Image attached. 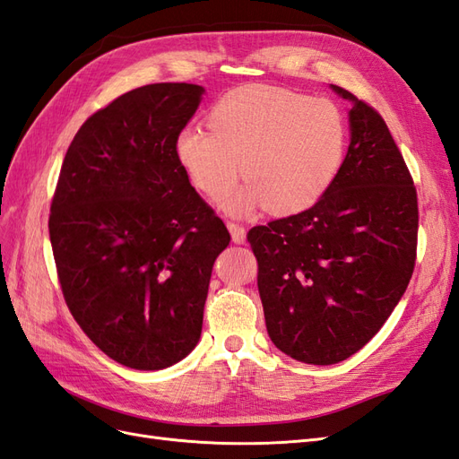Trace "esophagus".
<instances>
[{
    "label": "esophagus",
    "mask_w": 459,
    "mask_h": 459,
    "mask_svg": "<svg viewBox=\"0 0 459 459\" xmlns=\"http://www.w3.org/2000/svg\"><path fill=\"white\" fill-rule=\"evenodd\" d=\"M227 227L230 230V237H232V242L234 244H242L246 240V229L240 225V222H234V221H229Z\"/></svg>",
    "instance_id": "esophagus-1"
}]
</instances>
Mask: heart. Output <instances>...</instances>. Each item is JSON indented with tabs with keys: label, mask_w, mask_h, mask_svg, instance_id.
Returning a JSON list of instances; mask_svg holds the SVG:
<instances>
[{
	"label": "heart",
	"mask_w": 459,
	"mask_h": 459,
	"mask_svg": "<svg viewBox=\"0 0 459 459\" xmlns=\"http://www.w3.org/2000/svg\"><path fill=\"white\" fill-rule=\"evenodd\" d=\"M209 127L180 129L176 159L209 197L227 194L242 169L250 184L221 202L230 215L262 205L300 213L330 190L345 159L347 122L337 104L289 89H234L211 110Z\"/></svg>",
	"instance_id": "obj_1"
}]
</instances>
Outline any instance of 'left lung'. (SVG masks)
Wrapping results in <instances>:
<instances>
[{"instance_id":"8db88e82","label":"left lung","mask_w":459,"mask_h":459,"mask_svg":"<svg viewBox=\"0 0 459 459\" xmlns=\"http://www.w3.org/2000/svg\"><path fill=\"white\" fill-rule=\"evenodd\" d=\"M351 143L337 178L302 213L254 227L267 333L307 364H335L380 332L417 260L419 207L384 117L349 91Z\"/></svg>"}]
</instances>
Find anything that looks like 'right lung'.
Returning <instances> with one entry per match:
<instances>
[{
  "mask_svg": "<svg viewBox=\"0 0 459 459\" xmlns=\"http://www.w3.org/2000/svg\"><path fill=\"white\" fill-rule=\"evenodd\" d=\"M204 92L145 85L92 114L52 199L67 308L104 355L135 370H162L194 351L213 264L230 242L174 151Z\"/></svg>",
  "mask_w": 459,
  "mask_h": 459,
  "instance_id": "add662e5",
  "label": "right lung"
}]
</instances>
